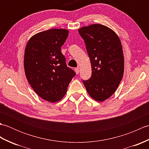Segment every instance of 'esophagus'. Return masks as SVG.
I'll use <instances>...</instances> for the list:
<instances>
[{
  "instance_id": "1",
  "label": "esophagus",
  "mask_w": 149,
  "mask_h": 149,
  "mask_svg": "<svg viewBox=\"0 0 149 149\" xmlns=\"http://www.w3.org/2000/svg\"><path fill=\"white\" fill-rule=\"evenodd\" d=\"M75 73H76L77 74H78L79 73V68H75Z\"/></svg>"
}]
</instances>
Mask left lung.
Returning a JSON list of instances; mask_svg holds the SVG:
<instances>
[{
  "instance_id": "obj_1",
  "label": "left lung",
  "mask_w": 149,
  "mask_h": 149,
  "mask_svg": "<svg viewBox=\"0 0 149 149\" xmlns=\"http://www.w3.org/2000/svg\"><path fill=\"white\" fill-rule=\"evenodd\" d=\"M90 59L92 74L83 81L90 96L103 102L115 92L122 81L124 58L118 36L108 27L92 24L79 29Z\"/></svg>"
}]
</instances>
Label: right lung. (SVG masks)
<instances>
[{"label": "right lung", "mask_w": 149, "mask_h": 149, "mask_svg": "<svg viewBox=\"0 0 149 149\" xmlns=\"http://www.w3.org/2000/svg\"><path fill=\"white\" fill-rule=\"evenodd\" d=\"M68 35L64 29H52L34 34L26 47L24 70L34 91L50 102L61 100L75 72L66 65L61 51Z\"/></svg>", "instance_id": "add662e5"}]
</instances>
